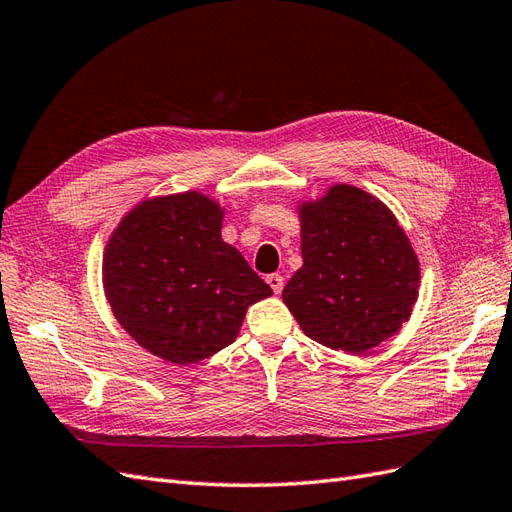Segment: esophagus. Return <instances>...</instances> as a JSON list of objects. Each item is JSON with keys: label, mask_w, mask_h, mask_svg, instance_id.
Segmentation results:
<instances>
[{"label": "esophagus", "mask_w": 512, "mask_h": 512, "mask_svg": "<svg viewBox=\"0 0 512 512\" xmlns=\"http://www.w3.org/2000/svg\"><path fill=\"white\" fill-rule=\"evenodd\" d=\"M267 284L273 288L275 294H280L284 290V277L280 273H271L267 275Z\"/></svg>", "instance_id": "1"}]
</instances>
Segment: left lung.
Returning a JSON list of instances; mask_svg holds the SVG:
<instances>
[{
    "instance_id": "obj_1",
    "label": "left lung",
    "mask_w": 512,
    "mask_h": 512,
    "mask_svg": "<svg viewBox=\"0 0 512 512\" xmlns=\"http://www.w3.org/2000/svg\"><path fill=\"white\" fill-rule=\"evenodd\" d=\"M303 267L282 299L314 342L363 354L408 322L421 265L395 215L376 196L339 183L303 203Z\"/></svg>"
}]
</instances>
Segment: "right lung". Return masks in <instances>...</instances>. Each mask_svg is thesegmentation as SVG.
<instances>
[{
	"label": "right lung",
	"mask_w": 512,
	"mask_h": 512,
	"mask_svg": "<svg viewBox=\"0 0 512 512\" xmlns=\"http://www.w3.org/2000/svg\"><path fill=\"white\" fill-rule=\"evenodd\" d=\"M224 209L200 192L143 200L106 243L102 282L138 346L177 365L235 342L247 307L273 290L222 241Z\"/></svg>",
	"instance_id": "1"
}]
</instances>
